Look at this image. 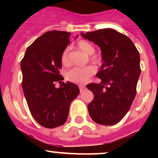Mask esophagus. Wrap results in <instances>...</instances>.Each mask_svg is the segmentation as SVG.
Segmentation results:
<instances>
[{"label":"esophagus","instance_id":"esophagus-1","mask_svg":"<svg viewBox=\"0 0 158 158\" xmlns=\"http://www.w3.org/2000/svg\"><path fill=\"white\" fill-rule=\"evenodd\" d=\"M79 90H80V92H83L84 89H85V86H84V85H79Z\"/></svg>","mask_w":158,"mask_h":158}]
</instances>
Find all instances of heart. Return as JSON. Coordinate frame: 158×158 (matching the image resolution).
<instances>
[{
  "label": "heart",
  "instance_id": "1",
  "mask_svg": "<svg viewBox=\"0 0 158 158\" xmlns=\"http://www.w3.org/2000/svg\"><path fill=\"white\" fill-rule=\"evenodd\" d=\"M78 49L82 50L87 55H90V61L95 64H98L101 63L102 57L98 54H95V47L90 42L84 40L78 41L76 44ZM61 63L63 66H67L69 65V49L68 48L65 49L63 51L60 57ZM95 69L92 66H87L85 67L79 68L75 67L69 70L66 73V79L69 82L74 83L82 84L85 83L89 80V78L95 73Z\"/></svg>",
  "mask_w": 158,
  "mask_h": 158
}]
</instances>
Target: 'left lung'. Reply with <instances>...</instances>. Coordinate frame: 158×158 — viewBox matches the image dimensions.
<instances>
[{
	"instance_id": "1",
	"label": "left lung",
	"mask_w": 158,
	"mask_h": 158,
	"mask_svg": "<svg viewBox=\"0 0 158 158\" xmlns=\"http://www.w3.org/2000/svg\"><path fill=\"white\" fill-rule=\"evenodd\" d=\"M81 35L101 48L103 60L97 73L101 82L86 85L94 95L88 105L89 115L99 125H115L127 114L136 95L139 52L128 36L111 28Z\"/></svg>"
}]
</instances>
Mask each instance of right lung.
<instances>
[{"label":"right lung","mask_w":158,"mask_h":158,"mask_svg":"<svg viewBox=\"0 0 158 158\" xmlns=\"http://www.w3.org/2000/svg\"><path fill=\"white\" fill-rule=\"evenodd\" d=\"M71 33L52 30L38 37L27 49L20 62L22 88L33 118L44 128L64 125L72 101L79 93V87L63 80L61 54L69 44Z\"/></svg>","instance_id":"obj_1"}]
</instances>
